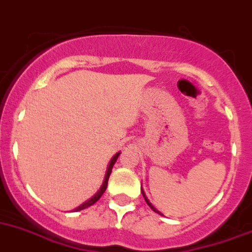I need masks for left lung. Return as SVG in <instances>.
Segmentation results:
<instances>
[{"label":"left lung","instance_id":"left-lung-1","mask_svg":"<svg viewBox=\"0 0 252 252\" xmlns=\"http://www.w3.org/2000/svg\"><path fill=\"white\" fill-rule=\"evenodd\" d=\"M142 194H143V198H144L145 203H147L148 205H149V207H150V209H152V210H153V211H155V212H157V214L161 215V212H159V211H158V210H157V209H155V207H154V206H153V205H152V204H150V201H149V200H148V198H147V196H145V194H144L143 189H142Z\"/></svg>","mask_w":252,"mask_h":252}]
</instances>
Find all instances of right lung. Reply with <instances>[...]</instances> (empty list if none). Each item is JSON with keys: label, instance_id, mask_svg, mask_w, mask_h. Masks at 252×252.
Listing matches in <instances>:
<instances>
[{"label": "right lung", "instance_id": "add662e5", "mask_svg": "<svg viewBox=\"0 0 252 252\" xmlns=\"http://www.w3.org/2000/svg\"><path fill=\"white\" fill-rule=\"evenodd\" d=\"M119 155H120V153H116V154L114 155V157H113V159L110 160V162H109L108 168H107V172H105L104 181H103V184H102V187H100V188H99V190H98L97 193H95L94 195L92 196V198L88 199L87 201H85V203L82 204V205H80V206H77L76 209L74 210V211H81V210L86 209V207H90L91 205H93L94 203H97L98 200H99L100 196L103 195V193H104L105 189H107V186H108V180H109V177H110V173H111V170H113V166H114V164H115V162H116V160H118Z\"/></svg>", "mask_w": 252, "mask_h": 252}]
</instances>
